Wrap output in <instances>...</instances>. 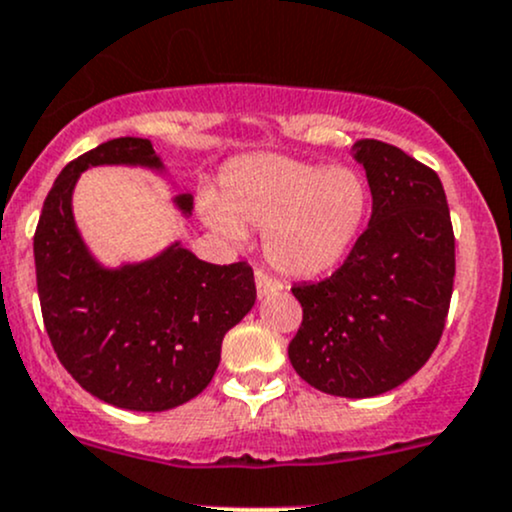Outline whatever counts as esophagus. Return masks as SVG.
Wrapping results in <instances>:
<instances>
[{"mask_svg": "<svg viewBox=\"0 0 512 512\" xmlns=\"http://www.w3.org/2000/svg\"><path fill=\"white\" fill-rule=\"evenodd\" d=\"M280 290H283V283H280V280L271 278V275L263 273V271H256V295L258 297L273 295V292H280Z\"/></svg>", "mask_w": 512, "mask_h": 512, "instance_id": "34e87169", "label": "esophagus"}]
</instances>
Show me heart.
<instances>
[{"label":"heart","mask_w":512,"mask_h":512,"mask_svg":"<svg viewBox=\"0 0 512 512\" xmlns=\"http://www.w3.org/2000/svg\"><path fill=\"white\" fill-rule=\"evenodd\" d=\"M367 183L353 166H324L283 154L234 159L220 176V203L203 217L217 234L241 241L263 229V254L275 271L309 278L329 271L363 229Z\"/></svg>","instance_id":"heart-1"}]
</instances>
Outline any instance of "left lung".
Returning a JSON list of instances; mask_svg holds the SVG:
<instances>
[{
    "label": "left lung",
    "mask_w": 512,
    "mask_h": 512,
    "mask_svg": "<svg viewBox=\"0 0 512 512\" xmlns=\"http://www.w3.org/2000/svg\"><path fill=\"white\" fill-rule=\"evenodd\" d=\"M370 225L343 266L292 287L302 326L287 355L304 382L348 399L404 384L438 346L455 280V234L433 169L399 147L360 140Z\"/></svg>",
    "instance_id": "obj_1"
}]
</instances>
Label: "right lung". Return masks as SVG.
I'll use <instances>...</instances> for the list:
<instances>
[{
	"label": "right lung",
	"mask_w": 512,
	"mask_h": 512,
	"mask_svg": "<svg viewBox=\"0 0 512 512\" xmlns=\"http://www.w3.org/2000/svg\"><path fill=\"white\" fill-rule=\"evenodd\" d=\"M91 166H140L166 174L152 142L118 137L60 171L33 237L45 331L65 370L89 394L128 411H169L208 387L225 333L256 302L244 261L215 266L181 241L157 256L111 268L89 251L72 212ZM183 217L193 195L171 198Z\"/></svg>",
	"instance_id": "obj_1"
}]
</instances>
